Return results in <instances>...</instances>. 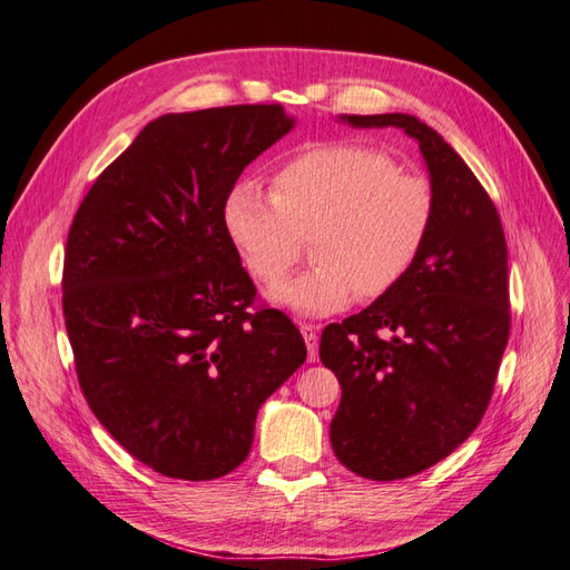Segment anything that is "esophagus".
Segmentation results:
<instances>
[{
	"label": "esophagus",
	"mask_w": 570,
	"mask_h": 570,
	"mask_svg": "<svg viewBox=\"0 0 570 570\" xmlns=\"http://www.w3.org/2000/svg\"><path fill=\"white\" fill-rule=\"evenodd\" d=\"M299 332H302V336H305V344H307V361L314 363L317 361V326L299 324Z\"/></svg>",
	"instance_id": "34e87169"
}]
</instances>
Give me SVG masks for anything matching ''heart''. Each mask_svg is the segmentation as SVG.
I'll return each instance as SVG.
<instances>
[{"label": "heart", "mask_w": 570, "mask_h": 570, "mask_svg": "<svg viewBox=\"0 0 570 570\" xmlns=\"http://www.w3.org/2000/svg\"><path fill=\"white\" fill-rule=\"evenodd\" d=\"M436 222V189L422 173L363 144H324L277 168L273 193L238 183L224 202V226L246 268L265 285L293 271L305 238L307 273L273 289L277 305L309 317L358 295L395 289L424 253Z\"/></svg>", "instance_id": "1"}]
</instances>
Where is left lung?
I'll use <instances>...</instances> for the list:
<instances>
[{"label": "left lung", "instance_id": "8db88e82", "mask_svg": "<svg viewBox=\"0 0 570 570\" xmlns=\"http://www.w3.org/2000/svg\"><path fill=\"white\" fill-rule=\"evenodd\" d=\"M420 141L436 222L412 273L371 307L322 334L320 358L341 385L328 426L336 459L368 480L422 473L483 420L510 336L508 244L473 170L410 114H351Z\"/></svg>", "mask_w": 570, "mask_h": 570}]
</instances>
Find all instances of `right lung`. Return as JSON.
<instances>
[{
  "label": "right lung",
  "instance_id": "1",
  "mask_svg": "<svg viewBox=\"0 0 570 570\" xmlns=\"http://www.w3.org/2000/svg\"><path fill=\"white\" fill-rule=\"evenodd\" d=\"M281 105L150 121L80 202L62 317L90 410L134 459L180 480L244 463L261 404L307 358L256 305L224 226L238 175L293 129Z\"/></svg>",
  "mask_w": 570,
  "mask_h": 570
}]
</instances>
